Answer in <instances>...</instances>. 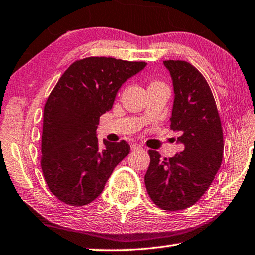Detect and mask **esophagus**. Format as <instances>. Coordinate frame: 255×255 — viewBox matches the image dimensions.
<instances>
[{"mask_svg": "<svg viewBox=\"0 0 255 255\" xmlns=\"http://www.w3.org/2000/svg\"><path fill=\"white\" fill-rule=\"evenodd\" d=\"M131 150L132 151H140V150H143V147L140 145V144L137 143H134L131 145Z\"/></svg>", "mask_w": 255, "mask_h": 255, "instance_id": "obj_1", "label": "esophagus"}]
</instances>
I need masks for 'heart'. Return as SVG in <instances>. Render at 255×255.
I'll list each match as a JSON object with an SVG mask.
<instances>
[{
    "label": "heart",
    "mask_w": 255,
    "mask_h": 255,
    "mask_svg": "<svg viewBox=\"0 0 255 255\" xmlns=\"http://www.w3.org/2000/svg\"><path fill=\"white\" fill-rule=\"evenodd\" d=\"M153 83H160V82H153Z\"/></svg>",
    "instance_id": "b5f03b06"
}]
</instances>
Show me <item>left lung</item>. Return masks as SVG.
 <instances>
[{
	"label": "left lung",
	"instance_id": "1",
	"mask_svg": "<svg viewBox=\"0 0 255 255\" xmlns=\"http://www.w3.org/2000/svg\"><path fill=\"white\" fill-rule=\"evenodd\" d=\"M174 86L171 129L180 133L183 151L161 157L148 150L150 165L144 176L147 194L158 208H190L212 184L223 158L222 122L212 91L201 72L181 60L164 61Z\"/></svg>",
	"mask_w": 255,
	"mask_h": 255
}]
</instances>
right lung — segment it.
<instances>
[{
	"label": "right lung",
	"mask_w": 255,
	"mask_h": 255,
	"mask_svg": "<svg viewBox=\"0 0 255 255\" xmlns=\"http://www.w3.org/2000/svg\"><path fill=\"white\" fill-rule=\"evenodd\" d=\"M145 62L90 56L72 63L47 98L43 117V175L61 202L82 206L102 193L114 167L129 153L126 141L95 135L100 117L112 109L119 89Z\"/></svg>",
	"instance_id": "add662e5"
}]
</instances>
